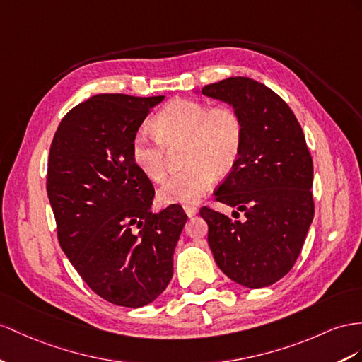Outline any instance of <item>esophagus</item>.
I'll return each mask as SVG.
<instances>
[{
  "instance_id": "esophagus-1",
  "label": "esophagus",
  "mask_w": 362,
  "mask_h": 362,
  "mask_svg": "<svg viewBox=\"0 0 362 362\" xmlns=\"http://www.w3.org/2000/svg\"><path fill=\"white\" fill-rule=\"evenodd\" d=\"M183 211L187 212V216H188V217H192V216H196V214H197V208H196V206H189V205H187V206H183Z\"/></svg>"
}]
</instances>
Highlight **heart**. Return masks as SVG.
I'll return each mask as SVG.
<instances>
[{"label": "heart", "instance_id": "heart-1", "mask_svg": "<svg viewBox=\"0 0 362 362\" xmlns=\"http://www.w3.org/2000/svg\"><path fill=\"white\" fill-rule=\"evenodd\" d=\"M157 134L139 129L132 139V159L146 179L160 182L166 174L170 151L183 146L187 170L166 180L157 199L162 205L196 203L214 183L235 166L243 145V120L234 108L188 99H175L156 120Z\"/></svg>", "mask_w": 362, "mask_h": 362}]
</instances>
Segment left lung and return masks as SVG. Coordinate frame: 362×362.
<instances>
[{
    "mask_svg": "<svg viewBox=\"0 0 362 362\" xmlns=\"http://www.w3.org/2000/svg\"><path fill=\"white\" fill-rule=\"evenodd\" d=\"M196 93L233 107L245 132L238 160L216 191L235 208L234 218L200 209L211 252L240 286H271L292 269L313 220V163L303 129L289 105L255 79L228 78Z\"/></svg>",
    "mask_w": 362,
    "mask_h": 362,
    "instance_id": "8db88e82",
    "label": "left lung"
}]
</instances>
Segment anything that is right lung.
<instances>
[{
  "label": "right lung",
  "instance_id": "1",
  "mask_svg": "<svg viewBox=\"0 0 362 362\" xmlns=\"http://www.w3.org/2000/svg\"><path fill=\"white\" fill-rule=\"evenodd\" d=\"M163 99L93 96L61 120L50 146L47 194L62 251L93 292L124 308H142L166 289L188 220L179 205L153 214L154 188L129 153Z\"/></svg>",
  "mask_w": 362,
  "mask_h": 362
}]
</instances>
